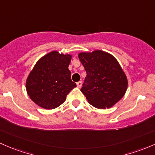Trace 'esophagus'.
Segmentation results:
<instances>
[{
    "mask_svg": "<svg viewBox=\"0 0 155 155\" xmlns=\"http://www.w3.org/2000/svg\"><path fill=\"white\" fill-rule=\"evenodd\" d=\"M77 87L78 88H81L82 87V82L81 81H79V82L77 83Z\"/></svg>",
    "mask_w": 155,
    "mask_h": 155,
    "instance_id": "obj_1",
    "label": "esophagus"
}]
</instances>
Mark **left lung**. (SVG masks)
Wrapping results in <instances>:
<instances>
[{
  "label": "left lung",
  "instance_id": "1",
  "mask_svg": "<svg viewBox=\"0 0 155 155\" xmlns=\"http://www.w3.org/2000/svg\"><path fill=\"white\" fill-rule=\"evenodd\" d=\"M87 71L82 93L92 106L109 109L125 95L127 78L119 62L112 54L101 50L78 54Z\"/></svg>",
  "mask_w": 155,
  "mask_h": 155
}]
</instances>
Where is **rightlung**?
Here are the masks:
<instances>
[{
	"label": "right lung",
	"mask_w": 155,
	"mask_h": 155,
	"mask_svg": "<svg viewBox=\"0 0 155 155\" xmlns=\"http://www.w3.org/2000/svg\"><path fill=\"white\" fill-rule=\"evenodd\" d=\"M71 54L52 51L41 57L26 80V90L36 104L45 110L58 107L76 87L71 80L68 66Z\"/></svg>",
	"instance_id": "right-lung-1"
}]
</instances>
